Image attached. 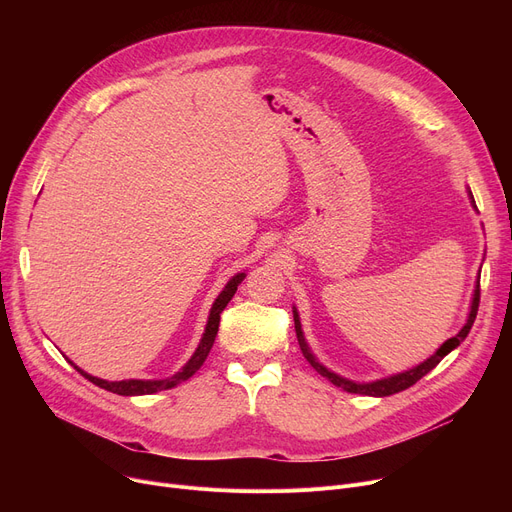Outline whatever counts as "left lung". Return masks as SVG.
<instances>
[{
  "mask_svg": "<svg viewBox=\"0 0 512 512\" xmlns=\"http://www.w3.org/2000/svg\"><path fill=\"white\" fill-rule=\"evenodd\" d=\"M469 195H471V191H469ZM471 203L475 205L473 195H471ZM477 309H479V282H477L475 292H473V301H471V311H469V317H467V324L463 326V330H461L459 334L448 338L432 357H429V359L423 361V363H419L417 367H413V369H409V371L396 373V375H390V378H384V380L369 382V384H357V382H351V380H346V378H340V375H336L334 371H330V369H326L324 365H321V363L313 357V353L309 351V344L305 342V336H303V330H301L299 313H297V309H294V307H292V315H294V330H297V338H299V346H301V351H303V357L313 365V369H317V371H319L321 375H324V378H328L334 386H338V388H342V390H346V392L365 394V396H390V394L402 392V390L411 388L413 384H417L425 373L432 371L450 351H454V348L459 346V344L467 338V334H469V330H471V326H473V321H475V317H477Z\"/></svg>",
  "mask_w": 512,
  "mask_h": 512,
  "instance_id": "obj_1",
  "label": "left lung"
}]
</instances>
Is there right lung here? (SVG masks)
Here are the masks:
<instances>
[{
	"label": "right lung",
	"mask_w": 512,
	"mask_h": 512,
	"mask_svg": "<svg viewBox=\"0 0 512 512\" xmlns=\"http://www.w3.org/2000/svg\"><path fill=\"white\" fill-rule=\"evenodd\" d=\"M242 280H245V274H236V276L226 284V288L218 294V299H215V303H213V307H211V311H209L207 326H205L203 338H201V342H199V346H197L195 355H193L191 359H188V363H186L178 373H174L172 378H166V380H122V382H107V380L95 378V375H89V373L83 371V369H78L72 361H68V363H72L74 369L80 371V375H85V378H87L89 382H93L95 386H99V388H103V390H110V392L120 394V396H141V394H153V392H161V390H170V388H174V386L182 384L184 380L191 378V375H193L195 371H199L201 365L205 363V359H207V355H209V351H211V346H213V340H215V336H218L220 315H222V311L226 309V305L232 301L234 292H236V288H238V284H240Z\"/></svg>",
	"instance_id": "1"
}]
</instances>
